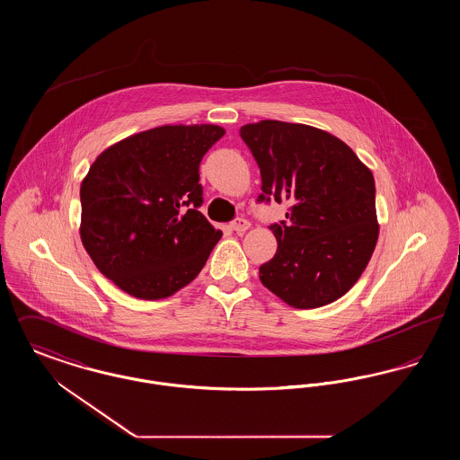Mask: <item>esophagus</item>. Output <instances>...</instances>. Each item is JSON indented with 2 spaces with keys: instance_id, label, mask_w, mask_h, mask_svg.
Instances as JSON below:
<instances>
[{
  "instance_id": "obj_1",
  "label": "esophagus",
  "mask_w": 460,
  "mask_h": 460,
  "mask_svg": "<svg viewBox=\"0 0 460 460\" xmlns=\"http://www.w3.org/2000/svg\"><path fill=\"white\" fill-rule=\"evenodd\" d=\"M250 222L246 219H243V217H238V219L233 220L231 222V227H233V231H236L238 234H241V233H244V231H248L250 229Z\"/></svg>"
}]
</instances>
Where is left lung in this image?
Instances as JSON below:
<instances>
[{"label": "left lung", "mask_w": 460, "mask_h": 460, "mask_svg": "<svg viewBox=\"0 0 460 460\" xmlns=\"http://www.w3.org/2000/svg\"><path fill=\"white\" fill-rule=\"evenodd\" d=\"M261 167L259 201H286V220L270 224L274 259L261 281L295 308L341 298L371 261L379 234L372 172L329 132L281 120L240 129Z\"/></svg>", "instance_id": "1"}]
</instances>
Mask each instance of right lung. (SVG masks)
<instances>
[{
  "instance_id": "right-lung-1",
  "label": "right lung",
  "mask_w": 460,
  "mask_h": 460,
  "mask_svg": "<svg viewBox=\"0 0 460 460\" xmlns=\"http://www.w3.org/2000/svg\"><path fill=\"white\" fill-rule=\"evenodd\" d=\"M226 131L162 126L111 145L81 184V241L128 295L160 300L190 285L222 233L198 210L199 162Z\"/></svg>"
}]
</instances>
